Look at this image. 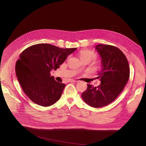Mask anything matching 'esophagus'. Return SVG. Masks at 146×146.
<instances>
[{
  "label": "esophagus",
  "instance_id": "obj_1",
  "mask_svg": "<svg viewBox=\"0 0 146 146\" xmlns=\"http://www.w3.org/2000/svg\"><path fill=\"white\" fill-rule=\"evenodd\" d=\"M69 82H77V81H76V80H70Z\"/></svg>",
  "mask_w": 146,
  "mask_h": 146
}]
</instances>
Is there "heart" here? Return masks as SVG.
Instances as JSON below:
<instances>
[{
  "label": "heart",
  "mask_w": 146,
  "mask_h": 146,
  "mask_svg": "<svg viewBox=\"0 0 146 146\" xmlns=\"http://www.w3.org/2000/svg\"><path fill=\"white\" fill-rule=\"evenodd\" d=\"M80 59L87 58L90 60H95L96 58V54L94 52L89 50H83L79 54Z\"/></svg>",
  "instance_id": "obj_1"
}]
</instances>
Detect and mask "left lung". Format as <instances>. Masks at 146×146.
I'll use <instances>...</instances> for the list:
<instances>
[{"label": "left lung", "instance_id": "obj_1", "mask_svg": "<svg viewBox=\"0 0 146 146\" xmlns=\"http://www.w3.org/2000/svg\"><path fill=\"white\" fill-rule=\"evenodd\" d=\"M95 49L101 56L102 70L96 79L101 82L98 86L88 84L82 94L86 104L102 107L113 102L124 88L130 76V68L125 54L113 46L98 44Z\"/></svg>", "mask_w": 146, "mask_h": 146}]
</instances>
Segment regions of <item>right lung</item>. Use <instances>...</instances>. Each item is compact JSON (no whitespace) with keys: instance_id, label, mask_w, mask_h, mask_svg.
<instances>
[{"instance_id":"right-lung-1","label":"right lung","mask_w":146,"mask_h":146,"mask_svg":"<svg viewBox=\"0 0 146 146\" xmlns=\"http://www.w3.org/2000/svg\"><path fill=\"white\" fill-rule=\"evenodd\" d=\"M76 48H60L49 44H38L21 52L15 64V73L23 91L34 103L48 107L60 98L64 83L51 76L67 56Z\"/></svg>"}]
</instances>
